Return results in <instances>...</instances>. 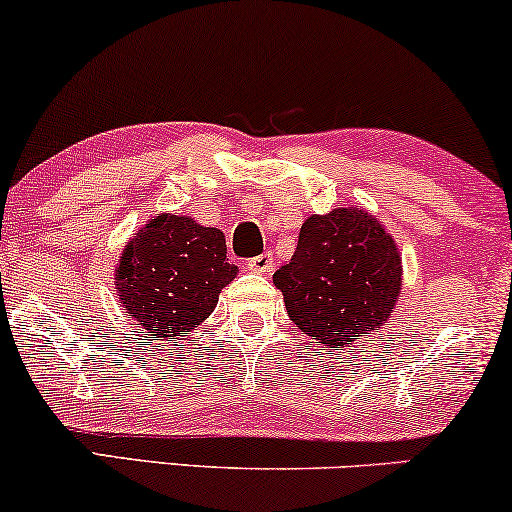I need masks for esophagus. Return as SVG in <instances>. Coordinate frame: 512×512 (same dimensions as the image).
Returning <instances> with one entry per match:
<instances>
[{
    "mask_svg": "<svg viewBox=\"0 0 512 512\" xmlns=\"http://www.w3.org/2000/svg\"><path fill=\"white\" fill-rule=\"evenodd\" d=\"M271 267H274V257H271V252H264V255L252 257V260L248 262V269L255 271V274H269Z\"/></svg>",
    "mask_w": 512,
    "mask_h": 512,
    "instance_id": "esophagus-1",
    "label": "esophagus"
}]
</instances>
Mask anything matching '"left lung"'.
<instances>
[{"instance_id":"8db88e82","label":"left lung","mask_w":512,"mask_h":512,"mask_svg":"<svg viewBox=\"0 0 512 512\" xmlns=\"http://www.w3.org/2000/svg\"><path fill=\"white\" fill-rule=\"evenodd\" d=\"M274 286L304 335L345 349L390 319L401 295V255L371 212L335 208L302 224Z\"/></svg>"}]
</instances>
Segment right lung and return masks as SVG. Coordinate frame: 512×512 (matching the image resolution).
Returning <instances> with one entry per match:
<instances>
[{"label":"right lung","instance_id":"right-lung-1","mask_svg":"<svg viewBox=\"0 0 512 512\" xmlns=\"http://www.w3.org/2000/svg\"><path fill=\"white\" fill-rule=\"evenodd\" d=\"M238 274L224 234L186 215H158L129 238L115 267L127 316L153 338H184L215 312Z\"/></svg>","mask_w":512,"mask_h":512}]
</instances>
